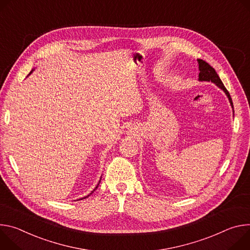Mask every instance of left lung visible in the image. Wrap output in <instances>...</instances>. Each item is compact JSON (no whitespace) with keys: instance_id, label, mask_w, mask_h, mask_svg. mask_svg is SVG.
Listing matches in <instances>:
<instances>
[{"instance_id":"1","label":"left lung","mask_w":250,"mask_h":250,"mask_svg":"<svg viewBox=\"0 0 250 250\" xmlns=\"http://www.w3.org/2000/svg\"><path fill=\"white\" fill-rule=\"evenodd\" d=\"M198 62H199V68H200V73H199V79L202 80V81H211L213 83H215V84L223 89L226 94L228 95L229 101H230V104L231 106L233 107V103H232V100H231V97H230V94L229 92L228 91V89L226 88V86L224 85L223 81L220 80L218 74L216 73V71L214 70L213 67H211L207 62L203 61V60H198Z\"/></svg>"}]
</instances>
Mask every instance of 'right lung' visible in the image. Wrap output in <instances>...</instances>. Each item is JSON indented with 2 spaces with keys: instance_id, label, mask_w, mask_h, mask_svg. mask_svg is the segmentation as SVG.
Returning <instances> with one entry per match:
<instances>
[{
  "instance_id": "obj_1",
  "label": "right lung",
  "mask_w": 250,
  "mask_h": 250,
  "mask_svg": "<svg viewBox=\"0 0 250 250\" xmlns=\"http://www.w3.org/2000/svg\"><path fill=\"white\" fill-rule=\"evenodd\" d=\"M96 188H97V187H96ZM85 198H88V196H87V197H85ZM85 198H84V199H85Z\"/></svg>"
}]
</instances>
